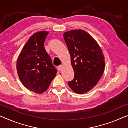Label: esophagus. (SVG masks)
Returning <instances> with one entry per match:
<instances>
[{
	"label": "esophagus",
	"instance_id": "obj_1",
	"mask_svg": "<svg viewBox=\"0 0 128 128\" xmlns=\"http://www.w3.org/2000/svg\"><path fill=\"white\" fill-rule=\"evenodd\" d=\"M62 68V64H60V65L58 66V70L59 71L61 70Z\"/></svg>",
	"mask_w": 128,
	"mask_h": 128
}]
</instances>
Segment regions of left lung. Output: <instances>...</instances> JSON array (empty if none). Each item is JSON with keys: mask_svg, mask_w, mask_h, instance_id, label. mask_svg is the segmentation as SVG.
Listing matches in <instances>:
<instances>
[{"mask_svg": "<svg viewBox=\"0 0 128 128\" xmlns=\"http://www.w3.org/2000/svg\"><path fill=\"white\" fill-rule=\"evenodd\" d=\"M69 50L74 79L68 82L76 93L84 94L97 84L105 68V59L99 44L85 31L74 30L64 34Z\"/></svg>", "mask_w": 128, "mask_h": 128, "instance_id": "obj_1", "label": "left lung"}]
</instances>
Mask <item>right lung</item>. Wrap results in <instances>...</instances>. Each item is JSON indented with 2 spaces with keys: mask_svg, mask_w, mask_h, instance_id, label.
<instances>
[{
  "mask_svg": "<svg viewBox=\"0 0 128 128\" xmlns=\"http://www.w3.org/2000/svg\"><path fill=\"white\" fill-rule=\"evenodd\" d=\"M48 31L33 34L26 43L16 62L18 76L24 87L40 94L48 89L57 70L44 47Z\"/></svg>",
  "mask_w": 128,
  "mask_h": 128,
  "instance_id": "obj_1",
  "label": "right lung"
}]
</instances>
